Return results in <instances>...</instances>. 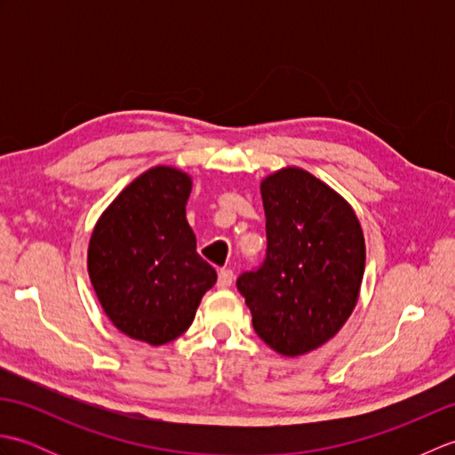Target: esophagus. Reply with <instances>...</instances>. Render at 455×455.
I'll list each match as a JSON object with an SVG mask.
<instances>
[{
    "mask_svg": "<svg viewBox=\"0 0 455 455\" xmlns=\"http://www.w3.org/2000/svg\"><path fill=\"white\" fill-rule=\"evenodd\" d=\"M233 282H235L233 269H220L219 279H217V287L219 289H227V287L233 285Z\"/></svg>",
    "mask_w": 455,
    "mask_h": 455,
    "instance_id": "obj_1",
    "label": "esophagus"
}]
</instances>
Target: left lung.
Instances as JSON below:
<instances>
[{
	"label": "left lung",
	"instance_id": "1",
	"mask_svg": "<svg viewBox=\"0 0 455 455\" xmlns=\"http://www.w3.org/2000/svg\"><path fill=\"white\" fill-rule=\"evenodd\" d=\"M266 258L240 274L238 291L256 334L282 355H301L331 340L352 315L365 267L363 233L354 209L301 168L262 181Z\"/></svg>",
	"mask_w": 455,
	"mask_h": 455
}]
</instances>
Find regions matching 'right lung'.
<instances>
[{
	"label": "right lung",
	"mask_w": 455,
	"mask_h": 455,
	"mask_svg": "<svg viewBox=\"0 0 455 455\" xmlns=\"http://www.w3.org/2000/svg\"><path fill=\"white\" fill-rule=\"evenodd\" d=\"M191 178L156 166L124 188L95 225L88 272L105 315L134 340L168 344L188 331L217 272L186 219Z\"/></svg>",
	"instance_id": "1"
}]
</instances>
